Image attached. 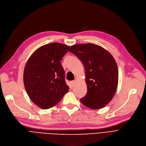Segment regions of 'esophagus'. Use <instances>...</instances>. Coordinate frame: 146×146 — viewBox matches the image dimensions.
Wrapping results in <instances>:
<instances>
[{
    "label": "esophagus",
    "instance_id": "34e87169",
    "mask_svg": "<svg viewBox=\"0 0 146 146\" xmlns=\"http://www.w3.org/2000/svg\"><path fill=\"white\" fill-rule=\"evenodd\" d=\"M75 81H71V82H70V84L71 85L72 87H73L75 85Z\"/></svg>",
    "mask_w": 146,
    "mask_h": 146
}]
</instances>
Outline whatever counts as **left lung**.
<instances>
[{"label": "left lung", "instance_id": "obj_1", "mask_svg": "<svg viewBox=\"0 0 146 146\" xmlns=\"http://www.w3.org/2000/svg\"><path fill=\"white\" fill-rule=\"evenodd\" d=\"M69 51L78 57L86 70L87 92L80 101L93 110L104 107L111 101L118 84V68L113 57L90 43L72 45Z\"/></svg>", "mask_w": 146, "mask_h": 146}]
</instances>
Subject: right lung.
Instances as JSON below:
<instances>
[{
  "label": "right lung",
  "mask_w": 146,
  "mask_h": 146,
  "mask_svg": "<svg viewBox=\"0 0 146 146\" xmlns=\"http://www.w3.org/2000/svg\"><path fill=\"white\" fill-rule=\"evenodd\" d=\"M69 46L53 42L38 48L28 59L23 81L32 101L42 109L59 103L69 91L61 60Z\"/></svg>",
  "instance_id": "obj_1"
}]
</instances>
